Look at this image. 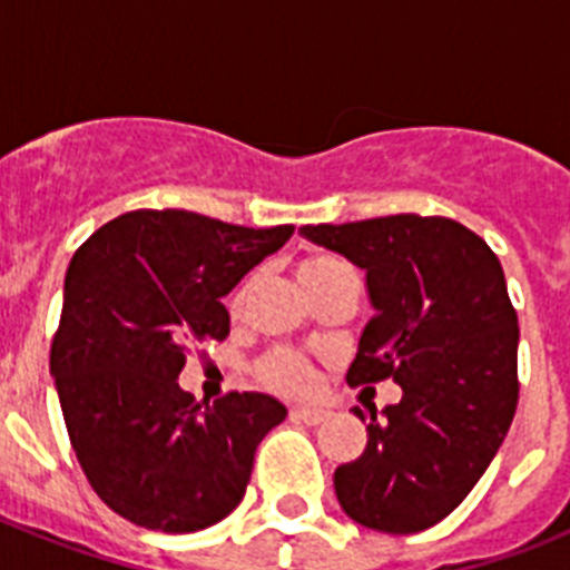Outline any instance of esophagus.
Segmentation results:
<instances>
[{"label":"esophagus","instance_id":"esophagus-1","mask_svg":"<svg viewBox=\"0 0 570 570\" xmlns=\"http://www.w3.org/2000/svg\"><path fill=\"white\" fill-rule=\"evenodd\" d=\"M291 416L299 422H305V425H322V422L331 416V411H325V407H294V411H291Z\"/></svg>","mask_w":570,"mask_h":570}]
</instances>
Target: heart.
Returning <instances> with one entry per match:
<instances>
[{"label": "heart", "instance_id": "heart-1", "mask_svg": "<svg viewBox=\"0 0 570 570\" xmlns=\"http://www.w3.org/2000/svg\"><path fill=\"white\" fill-rule=\"evenodd\" d=\"M345 265L336 262L334 256H325V254H311L299 262V268H296V276H299L302 288L316 291L322 282H328L331 276L342 274ZM242 294H236L234 305H239ZM256 374L271 391L276 394H288V396H299V394H308L311 385H314V371H311L308 360H302L299 354L294 351H274L268 354L265 360L256 365Z\"/></svg>", "mask_w": 570, "mask_h": 570}]
</instances>
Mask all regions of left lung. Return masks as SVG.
<instances>
[{
  "mask_svg": "<svg viewBox=\"0 0 570 570\" xmlns=\"http://www.w3.org/2000/svg\"><path fill=\"white\" fill-rule=\"evenodd\" d=\"M299 234L365 271L374 316L347 385L402 387L380 416L371 407L365 451L334 471L336 500L374 531H425L480 482L520 400V325L500 259L445 216L302 225ZM354 414L365 422L360 407Z\"/></svg>",
  "mask_w": 570,
  "mask_h": 570,
  "instance_id": "left-lung-1",
  "label": "left lung"
}]
</instances>
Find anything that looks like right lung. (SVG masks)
Returning <instances> with one entry per match:
<instances>
[{"mask_svg":"<svg viewBox=\"0 0 570 570\" xmlns=\"http://www.w3.org/2000/svg\"><path fill=\"white\" fill-rule=\"evenodd\" d=\"M291 234L294 225L130 210L70 259L50 376L90 488L134 525L190 533L225 520L245 497L256 445L288 416L268 394L208 405L176 380L196 345L228 336L223 296Z\"/></svg>","mask_w":570,"mask_h":570,"instance_id":"right-lung-1","label":"right lung"}]
</instances>
